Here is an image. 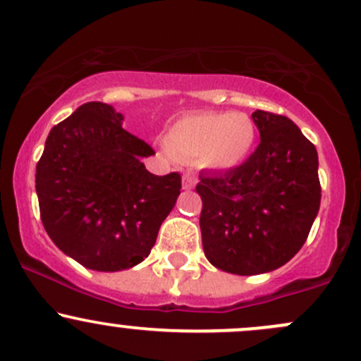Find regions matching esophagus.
<instances>
[{"label": "esophagus", "mask_w": 361, "mask_h": 361, "mask_svg": "<svg viewBox=\"0 0 361 361\" xmlns=\"http://www.w3.org/2000/svg\"><path fill=\"white\" fill-rule=\"evenodd\" d=\"M196 185V177L191 176V173H185L184 177H182V188L184 189H192Z\"/></svg>", "instance_id": "1"}]
</instances>
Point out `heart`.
Masks as SVG:
<instances>
[{
  "mask_svg": "<svg viewBox=\"0 0 361 361\" xmlns=\"http://www.w3.org/2000/svg\"><path fill=\"white\" fill-rule=\"evenodd\" d=\"M257 127L246 114L200 111L189 114L169 127L165 148L176 160L197 161L216 172L241 166L250 158Z\"/></svg>",
  "mask_w": 361,
  "mask_h": 361,
  "instance_id": "b5f03b06",
  "label": "heart"
}]
</instances>
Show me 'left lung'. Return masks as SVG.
<instances>
[{"label": "left lung", "instance_id": "obj_1", "mask_svg": "<svg viewBox=\"0 0 361 361\" xmlns=\"http://www.w3.org/2000/svg\"><path fill=\"white\" fill-rule=\"evenodd\" d=\"M259 145L241 166L201 173V239L208 262L224 272L258 275L301 250L320 208L319 154L300 127L257 110Z\"/></svg>", "mask_w": 361, "mask_h": 361}]
</instances>
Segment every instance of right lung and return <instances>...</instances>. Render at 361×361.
<instances>
[{"mask_svg":"<svg viewBox=\"0 0 361 361\" xmlns=\"http://www.w3.org/2000/svg\"><path fill=\"white\" fill-rule=\"evenodd\" d=\"M122 122L110 104H82L53 127L36 166L46 232L98 272L133 269L148 257L180 195L179 173H149L142 158L154 151Z\"/></svg>","mask_w":361,"mask_h":361,"instance_id":"right-lung-1","label":"right lung"}]
</instances>
